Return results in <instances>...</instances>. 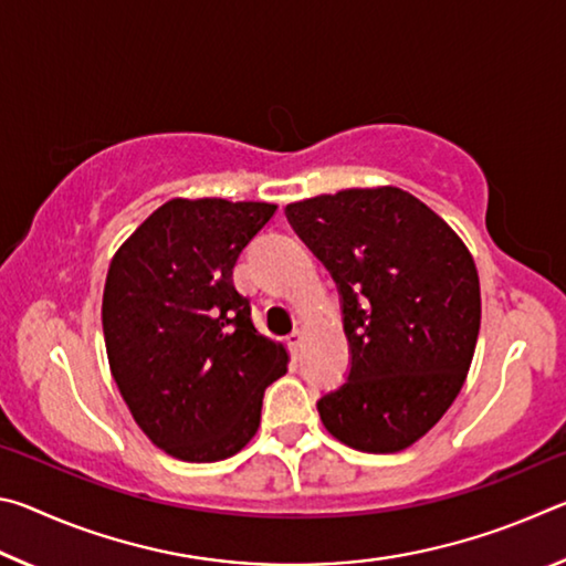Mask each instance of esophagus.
<instances>
[{
    "label": "esophagus",
    "mask_w": 566,
    "mask_h": 566,
    "mask_svg": "<svg viewBox=\"0 0 566 566\" xmlns=\"http://www.w3.org/2000/svg\"><path fill=\"white\" fill-rule=\"evenodd\" d=\"M286 342H290V349L296 357V354H300V349H302V342H304V329H294Z\"/></svg>",
    "instance_id": "34e87169"
}]
</instances>
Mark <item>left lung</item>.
Here are the masks:
<instances>
[{"label":"left lung","mask_w":566,"mask_h":566,"mask_svg":"<svg viewBox=\"0 0 566 566\" xmlns=\"http://www.w3.org/2000/svg\"><path fill=\"white\" fill-rule=\"evenodd\" d=\"M342 294L349 377L317 401L322 424L369 454L401 452L452 407L472 367L482 294L467 244L399 187L286 205Z\"/></svg>","instance_id":"left-lung-1"}]
</instances>
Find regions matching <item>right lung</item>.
I'll return each instance as SVG.
<instances>
[{
	"label": "right lung",
	"instance_id": "add662e5",
	"mask_svg": "<svg viewBox=\"0 0 566 566\" xmlns=\"http://www.w3.org/2000/svg\"><path fill=\"white\" fill-rule=\"evenodd\" d=\"M276 205L169 199L112 256L102 327L112 377L151 444L219 462L260 429L264 389L290 354L256 332L237 256Z\"/></svg>",
	"mask_w": 566,
	"mask_h": 566
}]
</instances>
